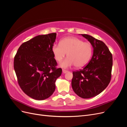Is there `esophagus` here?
I'll use <instances>...</instances> for the list:
<instances>
[{"label": "esophagus", "mask_w": 127, "mask_h": 127, "mask_svg": "<svg viewBox=\"0 0 127 127\" xmlns=\"http://www.w3.org/2000/svg\"><path fill=\"white\" fill-rule=\"evenodd\" d=\"M68 71V70H65V69H63V72L64 73V74H65V73L67 72Z\"/></svg>", "instance_id": "34e87169"}]
</instances>
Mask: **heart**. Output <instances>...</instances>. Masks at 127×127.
<instances>
[{"label":"heart","instance_id":"obj_1","mask_svg":"<svg viewBox=\"0 0 127 127\" xmlns=\"http://www.w3.org/2000/svg\"><path fill=\"white\" fill-rule=\"evenodd\" d=\"M52 51L58 62H61L67 53L68 57L60 64L61 67L66 68L75 65L77 68H82L90 61L93 48L90 42H84L77 37H69L63 39L60 44H53Z\"/></svg>","mask_w":127,"mask_h":127}]
</instances>
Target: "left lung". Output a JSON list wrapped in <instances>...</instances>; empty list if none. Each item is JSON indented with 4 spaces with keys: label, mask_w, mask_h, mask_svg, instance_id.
<instances>
[{
    "label": "left lung",
    "mask_w": 127,
    "mask_h": 127,
    "mask_svg": "<svg viewBox=\"0 0 127 127\" xmlns=\"http://www.w3.org/2000/svg\"><path fill=\"white\" fill-rule=\"evenodd\" d=\"M81 35L92 44L93 55L83 69L72 72L71 86L79 97L90 98L100 94L110 83L112 55L103 42L87 34Z\"/></svg>",
    "instance_id": "1"
}]
</instances>
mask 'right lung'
Returning <instances> with one entry per match:
<instances>
[{
	"label": "right lung",
	"instance_id": "add662e5",
	"mask_svg": "<svg viewBox=\"0 0 127 127\" xmlns=\"http://www.w3.org/2000/svg\"><path fill=\"white\" fill-rule=\"evenodd\" d=\"M56 33L40 35L23 43L14 58V68L19 85L36 100L48 98L56 89L55 82L62 73L57 68L52 51Z\"/></svg>",
	"mask_w": 127,
	"mask_h": 127
}]
</instances>
